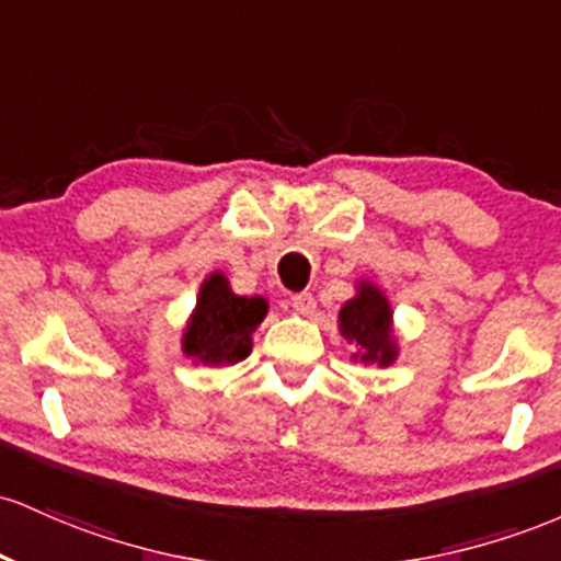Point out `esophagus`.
I'll use <instances>...</instances> for the list:
<instances>
[{
  "label": "esophagus",
  "instance_id": "1",
  "mask_svg": "<svg viewBox=\"0 0 561 561\" xmlns=\"http://www.w3.org/2000/svg\"><path fill=\"white\" fill-rule=\"evenodd\" d=\"M314 305H318V301H314L312 294H294V297H291V307L299 314H312Z\"/></svg>",
  "mask_w": 561,
  "mask_h": 561
}]
</instances>
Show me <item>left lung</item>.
<instances>
[{
	"instance_id": "1",
	"label": "left lung",
	"mask_w": 561,
	"mask_h": 561,
	"mask_svg": "<svg viewBox=\"0 0 561 561\" xmlns=\"http://www.w3.org/2000/svg\"><path fill=\"white\" fill-rule=\"evenodd\" d=\"M339 329L350 342L357 344V355L363 363H379L389 365L394 360V344L389 339V323H392V312H389L387 299L381 297L379 288L363 283L360 294L347 301L339 312Z\"/></svg>"
}]
</instances>
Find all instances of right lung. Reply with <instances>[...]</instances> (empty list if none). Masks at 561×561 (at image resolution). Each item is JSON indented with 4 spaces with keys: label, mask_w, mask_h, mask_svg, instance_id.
<instances>
[{
    "label": "right lung",
    "mask_w": 561,
    "mask_h": 561,
    "mask_svg": "<svg viewBox=\"0 0 561 561\" xmlns=\"http://www.w3.org/2000/svg\"><path fill=\"white\" fill-rule=\"evenodd\" d=\"M267 301L236 297L228 280L214 273L201 286L196 314L187 325L182 347L185 355L204 365H230L251 352V331L262 323Z\"/></svg>",
    "instance_id": "obj_1"
}]
</instances>
